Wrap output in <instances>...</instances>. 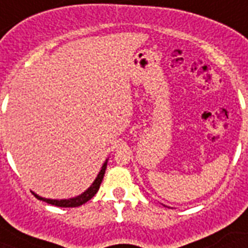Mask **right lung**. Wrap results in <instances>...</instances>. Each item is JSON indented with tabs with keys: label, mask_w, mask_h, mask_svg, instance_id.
Here are the masks:
<instances>
[{
	"label": "right lung",
	"mask_w": 248,
	"mask_h": 248,
	"mask_svg": "<svg viewBox=\"0 0 248 248\" xmlns=\"http://www.w3.org/2000/svg\"><path fill=\"white\" fill-rule=\"evenodd\" d=\"M105 169H107V162L103 165V167H101V170H100V172H99L97 177L93 183V185H91V186H90V188L87 189L85 193H82L81 196L76 197V198L59 201V200H46V198H42V197L37 196V194H34V196H36L37 200L44 201V202H46V203H50V204H52V206H58V207H78V206L86 203L87 201L91 200V198H93V197L96 194V192L99 190V188H100V184H101V181H103V177H104Z\"/></svg>",
	"instance_id": "1"
}]
</instances>
